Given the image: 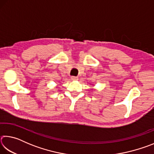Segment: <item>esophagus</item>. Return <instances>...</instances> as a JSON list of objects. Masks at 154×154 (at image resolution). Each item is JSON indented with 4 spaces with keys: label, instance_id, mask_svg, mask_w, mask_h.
Here are the masks:
<instances>
[{
    "label": "esophagus",
    "instance_id": "1",
    "mask_svg": "<svg viewBox=\"0 0 154 154\" xmlns=\"http://www.w3.org/2000/svg\"><path fill=\"white\" fill-rule=\"evenodd\" d=\"M71 79L72 81H77L78 79V77H75V76H72L71 77Z\"/></svg>",
    "mask_w": 154,
    "mask_h": 154
}]
</instances>
